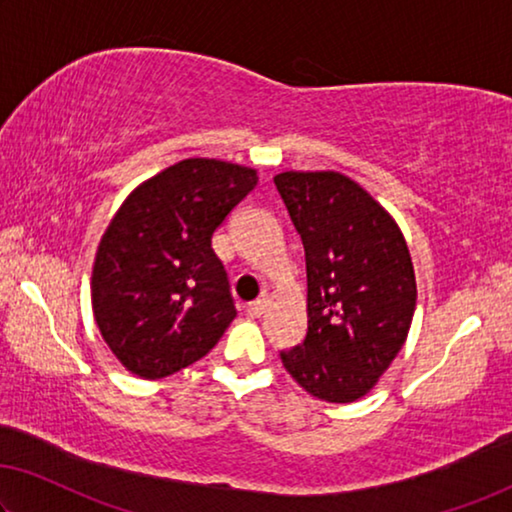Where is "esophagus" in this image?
Returning <instances> with one entry per match:
<instances>
[{
	"mask_svg": "<svg viewBox=\"0 0 512 512\" xmlns=\"http://www.w3.org/2000/svg\"><path fill=\"white\" fill-rule=\"evenodd\" d=\"M264 310H266V299H257V301H253V303H248V305H246L248 317H262V315H264Z\"/></svg>",
	"mask_w": 512,
	"mask_h": 512,
	"instance_id": "34e87169",
	"label": "esophagus"
}]
</instances>
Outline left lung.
I'll list each match as a JSON object with an SVG mask.
<instances>
[{"instance_id":"1","label":"left lung","mask_w":512,"mask_h":512,"mask_svg":"<svg viewBox=\"0 0 512 512\" xmlns=\"http://www.w3.org/2000/svg\"><path fill=\"white\" fill-rule=\"evenodd\" d=\"M301 234L308 333L280 352L296 384L326 402L372 391L407 340L416 276L400 227L368 190L340 172L273 177Z\"/></svg>"}]
</instances>
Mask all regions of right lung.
I'll return each instance as SVG.
<instances>
[{"instance_id":"right-lung-1","label":"right lung","mask_w":512,"mask_h":512,"mask_svg":"<svg viewBox=\"0 0 512 512\" xmlns=\"http://www.w3.org/2000/svg\"><path fill=\"white\" fill-rule=\"evenodd\" d=\"M257 186L250 167L188 158L126 197L91 273L103 340L142 379L174 375L207 356L236 317L213 232Z\"/></svg>"}]
</instances>
